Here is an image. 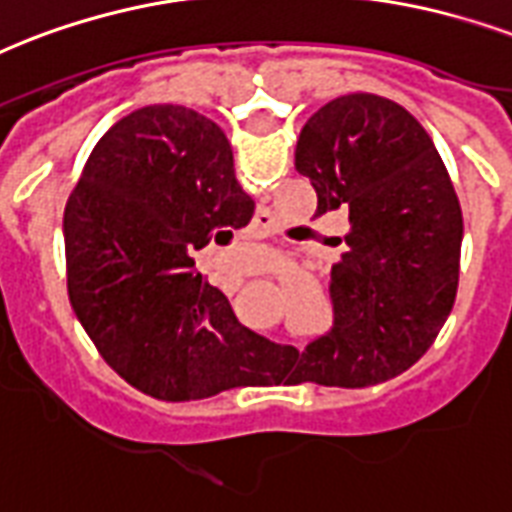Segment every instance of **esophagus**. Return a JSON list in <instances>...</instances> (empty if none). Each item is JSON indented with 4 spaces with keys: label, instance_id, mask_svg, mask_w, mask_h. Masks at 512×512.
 Wrapping results in <instances>:
<instances>
[{
    "label": "esophagus",
    "instance_id": "esophagus-1",
    "mask_svg": "<svg viewBox=\"0 0 512 512\" xmlns=\"http://www.w3.org/2000/svg\"><path fill=\"white\" fill-rule=\"evenodd\" d=\"M257 222H260V220H257Z\"/></svg>",
    "mask_w": 512,
    "mask_h": 512
}]
</instances>
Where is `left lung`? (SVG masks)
<instances>
[{
	"label": "left lung",
	"mask_w": 512,
	"mask_h": 512,
	"mask_svg": "<svg viewBox=\"0 0 512 512\" xmlns=\"http://www.w3.org/2000/svg\"><path fill=\"white\" fill-rule=\"evenodd\" d=\"M295 169L317 214L349 212L346 252L330 271L333 330L287 346L276 384L373 386L408 370L454 308L462 206L435 142L397 101L349 93L308 117Z\"/></svg>",
	"instance_id": "1"
}]
</instances>
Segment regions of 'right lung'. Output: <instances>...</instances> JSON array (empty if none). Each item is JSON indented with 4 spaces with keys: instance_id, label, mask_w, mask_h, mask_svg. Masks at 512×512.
Returning <instances> with one entry per match:
<instances>
[{
    "instance_id": "obj_1",
    "label": "right lung",
    "mask_w": 512,
    "mask_h": 512,
    "mask_svg": "<svg viewBox=\"0 0 512 512\" xmlns=\"http://www.w3.org/2000/svg\"><path fill=\"white\" fill-rule=\"evenodd\" d=\"M255 201L222 128L182 104L117 120L64 209L66 287L117 376L166 403L257 384V338L195 273V249L228 244Z\"/></svg>"
}]
</instances>
